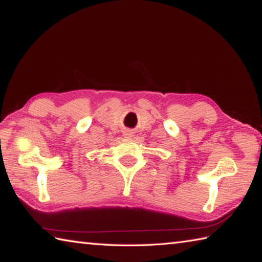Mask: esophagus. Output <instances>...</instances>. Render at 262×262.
I'll return each mask as SVG.
<instances>
[{
	"instance_id": "esophagus-1",
	"label": "esophagus",
	"mask_w": 262,
	"mask_h": 262,
	"mask_svg": "<svg viewBox=\"0 0 262 262\" xmlns=\"http://www.w3.org/2000/svg\"><path fill=\"white\" fill-rule=\"evenodd\" d=\"M125 135H126V136H129V134H125Z\"/></svg>"
}]
</instances>
